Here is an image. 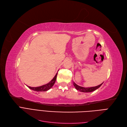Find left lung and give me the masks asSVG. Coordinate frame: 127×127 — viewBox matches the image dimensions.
Listing matches in <instances>:
<instances>
[{"label":"left lung","mask_w":127,"mask_h":127,"mask_svg":"<svg viewBox=\"0 0 127 127\" xmlns=\"http://www.w3.org/2000/svg\"><path fill=\"white\" fill-rule=\"evenodd\" d=\"M102 84H103V83H101V84H100L99 85H97V86H96V87H94L84 88V87H80V86L77 85L75 83L73 82V85H74V87L75 88V89L77 90H79L80 92H91L95 91L96 89L100 88Z\"/></svg>","instance_id":"left-lung-1"}]
</instances>
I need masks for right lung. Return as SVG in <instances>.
<instances>
[{
    "mask_svg": "<svg viewBox=\"0 0 127 127\" xmlns=\"http://www.w3.org/2000/svg\"><path fill=\"white\" fill-rule=\"evenodd\" d=\"M57 75H58V73H56L55 76L54 77V78H53L50 82L45 85H43L42 86H40V87H29V86H27V87L31 90H32L35 91H37V92L46 91L48 90L49 89H50L53 87V85L54 84L56 80Z\"/></svg>",
    "mask_w": 127,
    "mask_h": 127,
    "instance_id": "right-lung-1",
    "label": "right lung"
}]
</instances>
